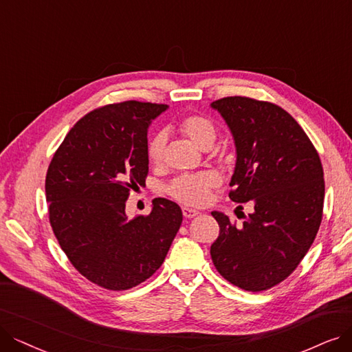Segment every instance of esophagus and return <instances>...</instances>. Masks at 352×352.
Here are the masks:
<instances>
[{
    "instance_id": "34e87169",
    "label": "esophagus",
    "mask_w": 352,
    "mask_h": 352,
    "mask_svg": "<svg viewBox=\"0 0 352 352\" xmlns=\"http://www.w3.org/2000/svg\"><path fill=\"white\" fill-rule=\"evenodd\" d=\"M182 212H184V217H185V218H195L196 215H199L198 210L192 209V208H188V206L182 208Z\"/></svg>"
}]
</instances>
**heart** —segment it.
Returning a JSON list of instances; mask_svg holds the SVG:
<instances>
[{
    "label": "heart",
    "instance_id": "1",
    "mask_svg": "<svg viewBox=\"0 0 352 352\" xmlns=\"http://www.w3.org/2000/svg\"><path fill=\"white\" fill-rule=\"evenodd\" d=\"M179 130L201 148L212 146L217 138V127L214 121L204 116H189L184 118L179 122ZM166 140L167 138L163 131L156 133L148 140L147 159L151 164L160 166L163 163ZM218 184L219 177L215 172L184 175L172 182L168 186V193L180 202L201 206L208 201L210 189L218 186Z\"/></svg>",
    "mask_w": 352,
    "mask_h": 352
}]
</instances>
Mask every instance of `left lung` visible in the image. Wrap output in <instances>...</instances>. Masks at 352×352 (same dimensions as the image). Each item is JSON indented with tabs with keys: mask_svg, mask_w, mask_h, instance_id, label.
I'll list each match as a JSON object with an SVG mask.
<instances>
[{
	"mask_svg": "<svg viewBox=\"0 0 352 352\" xmlns=\"http://www.w3.org/2000/svg\"><path fill=\"white\" fill-rule=\"evenodd\" d=\"M210 107L235 142L230 199L254 205L241 225L214 210L219 235L210 257L234 286L272 289L296 270L318 234L325 196L319 154L298 121L276 104L227 96Z\"/></svg>",
	"mask_w": 352,
	"mask_h": 352,
	"instance_id": "left-lung-1",
	"label": "left lung"
}]
</instances>
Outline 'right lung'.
<instances>
[{"instance_id": "1", "label": "right lung", "mask_w": 352, "mask_h": 352, "mask_svg": "<svg viewBox=\"0 0 352 352\" xmlns=\"http://www.w3.org/2000/svg\"><path fill=\"white\" fill-rule=\"evenodd\" d=\"M164 104L124 101L96 108L66 134L49 164V221L75 269L108 290L143 283L163 264L180 228L177 204L156 198L129 219L130 192L146 184L147 129Z\"/></svg>"}]
</instances>
